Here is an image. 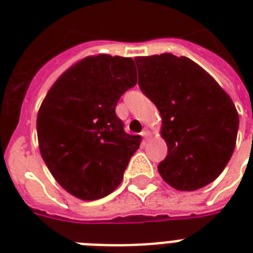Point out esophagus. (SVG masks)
<instances>
[{
    "label": "esophagus",
    "mask_w": 253,
    "mask_h": 253,
    "mask_svg": "<svg viewBox=\"0 0 253 253\" xmlns=\"http://www.w3.org/2000/svg\"><path fill=\"white\" fill-rule=\"evenodd\" d=\"M140 135H142V138L144 139V140H147V139L150 138V135H151V132L148 130H143L142 132H140Z\"/></svg>",
    "instance_id": "obj_1"
}]
</instances>
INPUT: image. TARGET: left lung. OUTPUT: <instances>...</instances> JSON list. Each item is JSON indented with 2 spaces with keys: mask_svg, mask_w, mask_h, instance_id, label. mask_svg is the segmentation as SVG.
Here are the masks:
<instances>
[{
  "mask_svg": "<svg viewBox=\"0 0 253 253\" xmlns=\"http://www.w3.org/2000/svg\"><path fill=\"white\" fill-rule=\"evenodd\" d=\"M139 87L160 111L168 155L158 166L172 188L192 192L219 176L235 148L239 115L230 95L194 61L135 57Z\"/></svg>",
  "mask_w": 253,
  "mask_h": 253,
  "instance_id": "1",
  "label": "left lung"
}]
</instances>
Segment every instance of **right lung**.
<instances>
[{
	"instance_id": "1",
	"label": "right lung",
	"mask_w": 253,
	"mask_h": 253,
	"mask_svg": "<svg viewBox=\"0 0 253 253\" xmlns=\"http://www.w3.org/2000/svg\"><path fill=\"white\" fill-rule=\"evenodd\" d=\"M135 84L130 57L87 56L67 69L42 102L37 118L41 155L72 196L98 200L121 184L142 138L127 134L115 106Z\"/></svg>"
}]
</instances>
